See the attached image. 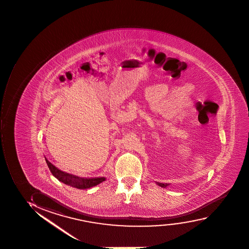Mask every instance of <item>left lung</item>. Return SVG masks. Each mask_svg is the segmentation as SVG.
I'll return each mask as SVG.
<instances>
[{
  "mask_svg": "<svg viewBox=\"0 0 249 249\" xmlns=\"http://www.w3.org/2000/svg\"><path fill=\"white\" fill-rule=\"evenodd\" d=\"M160 186H161V187H165V186H167L166 184H163V183H157Z\"/></svg>",
  "mask_w": 249,
  "mask_h": 249,
  "instance_id": "left-lung-1",
  "label": "left lung"
}]
</instances>
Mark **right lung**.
Listing matches in <instances>:
<instances>
[{"mask_svg": "<svg viewBox=\"0 0 249 249\" xmlns=\"http://www.w3.org/2000/svg\"><path fill=\"white\" fill-rule=\"evenodd\" d=\"M47 165L52 174L57 178V180H60L62 182L73 186L78 189H87L93 186L99 185V183L105 181V177H98V178H80V177H75L72 175L68 174L63 171H61L57 168L55 167L53 164L46 159Z\"/></svg>", "mask_w": 249, "mask_h": 249, "instance_id": "obj_1", "label": "right lung"}]
</instances>
